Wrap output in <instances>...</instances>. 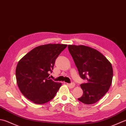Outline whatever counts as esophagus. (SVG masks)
<instances>
[{
	"instance_id": "esophagus-1",
	"label": "esophagus",
	"mask_w": 126,
	"mask_h": 126,
	"mask_svg": "<svg viewBox=\"0 0 126 126\" xmlns=\"http://www.w3.org/2000/svg\"><path fill=\"white\" fill-rule=\"evenodd\" d=\"M67 85L68 86V87L71 89H72L73 88L74 86H75V84L74 83H71V84H67Z\"/></svg>"
}]
</instances>
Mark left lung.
<instances>
[{"label":"left lung","mask_w":126,"mask_h":126,"mask_svg":"<svg viewBox=\"0 0 126 126\" xmlns=\"http://www.w3.org/2000/svg\"><path fill=\"white\" fill-rule=\"evenodd\" d=\"M79 75L87 83L80 85L83 94L78 99L86 104L95 103L108 91L112 83L111 63L99 51L84 45H68Z\"/></svg>","instance_id":"1"}]
</instances>
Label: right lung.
<instances>
[{
    "mask_svg": "<svg viewBox=\"0 0 126 126\" xmlns=\"http://www.w3.org/2000/svg\"><path fill=\"white\" fill-rule=\"evenodd\" d=\"M65 44H47L34 48L17 63V84L22 94L37 104L46 103L55 97L61 83L49 79L55 61L67 47Z\"/></svg>",
    "mask_w": 126,
    "mask_h": 126,
    "instance_id": "add662e5",
    "label": "right lung"
}]
</instances>
